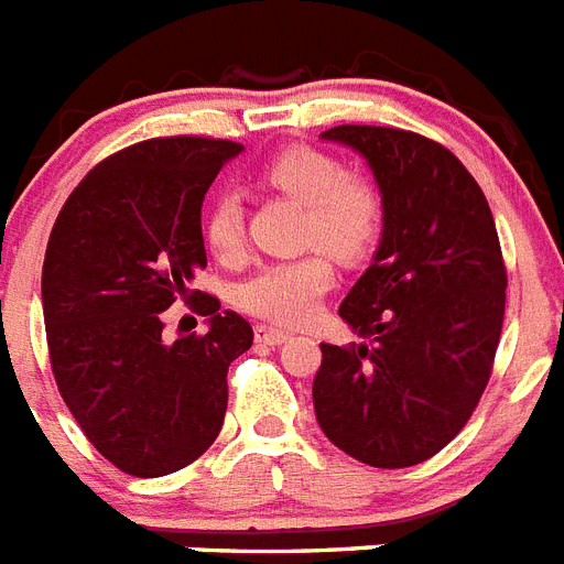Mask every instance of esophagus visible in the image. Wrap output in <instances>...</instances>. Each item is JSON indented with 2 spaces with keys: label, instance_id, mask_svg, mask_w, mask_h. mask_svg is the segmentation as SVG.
<instances>
[{
  "label": "esophagus",
  "instance_id": "1",
  "mask_svg": "<svg viewBox=\"0 0 564 564\" xmlns=\"http://www.w3.org/2000/svg\"><path fill=\"white\" fill-rule=\"evenodd\" d=\"M256 339L263 345H283L286 339H292V334L283 332V328H275V326H258Z\"/></svg>",
  "mask_w": 564,
  "mask_h": 564
}]
</instances>
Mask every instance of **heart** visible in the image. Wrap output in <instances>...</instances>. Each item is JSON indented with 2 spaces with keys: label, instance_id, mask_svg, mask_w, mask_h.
<instances>
[{
  "label": "heart",
  "instance_id": "obj_1",
  "mask_svg": "<svg viewBox=\"0 0 564 564\" xmlns=\"http://www.w3.org/2000/svg\"><path fill=\"white\" fill-rule=\"evenodd\" d=\"M261 180L294 202L306 205L303 238L319 245L297 258L267 263L247 278L236 303L247 314L281 326H301L317 314L323 294L334 283L327 247L343 261H357L373 247L384 219L382 191L368 174L345 171L343 162L323 149L289 145L263 162ZM202 232L216 258L236 261L245 252V207L232 191H219L202 219Z\"/></svg>",
  "mask_w": 564,
  "mask_h": 564
}]
</instances>
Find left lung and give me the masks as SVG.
Listing matches in <instances>:
<instances>
[{"label": "left lung", "mask_w": 564, "mask_h": 564, "mask_svg": "<svg viewBox=\"0 0 564 564\" xmlns=\"http://www.w3.org/2000/svg\"><path fill=\"white\" fill-rule=\"evenodd\" d=\"M323 137L368 160L384 232L339 306L368 345H319L314 413L351 458L404 469L441 453L489 384L509 283L500 238L475 176L430 137L390 126Z\"/></svg>", "instance_id": "8db88e82"}]
</instances>
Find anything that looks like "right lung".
<instances>
[{
  "mask_svg": "<svg viewBox=\"0 0 564 564\" xmlns=\"http://www.w3.org/2000/svg\"><path fill=\"white\" fill-rule=\"evenodd\" d=\"M232 140H143L98 162L61 207L42 270L50 365L89 444L126 475L162 478L216 441L227 368L252 326L191 289L207 263L202 199ZM176 296L212 332L169 340L161 314Z\"/></svg>",
  "mask_w": 564,
  "mask_h": 564,
  "instance_id": "add662e5",
  "label": "right lung"
}]
</instances>
